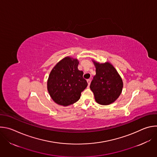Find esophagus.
Here are the masks:
<instances>
[{
  "label": "esophagus",
  "mask_w": 157,
  "mask_h": 157,
  "mask_svg": "<svg viewBox=\"0 0 157 157\" xmlns=\"http://www.w3.org/2000/svg\"><path fill=\"white\" fill-rule=\"evenodd\" d=\"M87 84H88V87H89V86H90V83H91V79H88L87 80Z\"/></svg>",
  "instance_id": "esophagus-1"
}]
</instances>
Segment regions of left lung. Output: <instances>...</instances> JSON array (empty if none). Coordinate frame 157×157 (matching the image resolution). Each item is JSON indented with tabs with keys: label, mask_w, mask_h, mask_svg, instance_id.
I'll return each instance as SVG.
<instances>
[{
	"label": "left lung",
	"mask_w": 157,
	"mask_h": 157,
	"mask_svg": "<svg viewBox=\"0 0 157 157\" xmlns=\"http://www.w3.org/2000/svg\"><path fill=\"white\" fill-rule=\"evenodd\" d=\"M96 75L91 81L90 88L96 101L101 105L114 102L120 96L123 82L114 67L109 63H99L94 61Z\"/></svg>",
	"instance_id": "1"
}]
</instances>
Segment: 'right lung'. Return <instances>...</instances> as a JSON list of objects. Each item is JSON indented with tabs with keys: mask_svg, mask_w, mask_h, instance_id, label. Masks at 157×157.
<instances>
[{
	"mask_svg": "<svg viewBox=\"0 0 157 157\" xmlns=\"http://www.w3.org/2000/svg\"><path fill=\"white\" fill-rule=\"evenodd\" d=\"M76 59L66 57L52 70L47 89L52 99L58 104L67 106L77 102L87 86L83 71L78 68Z\"/></svg>",
	"mask_w": 157,
	"mask_h": 157,
	"instance_id": "add662e5",
	"label": "right lung"
}]
</instances>
